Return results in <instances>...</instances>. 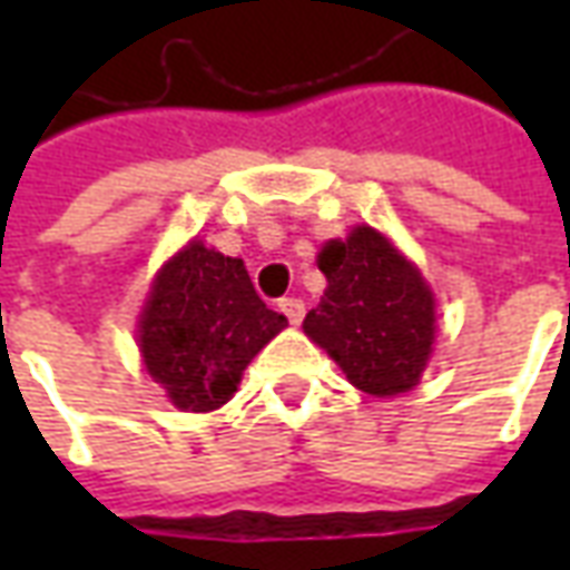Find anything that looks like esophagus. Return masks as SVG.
<instances>
[{
  "label": "esophagus",
  "mask_w": 570,
  "mask_h": 570,
  "mask_svg": "<svg viewBox=\"0 0 570 570\" xmlns=\"http://www.w3.org/2000/svg\"><path fill=\"white\" fill-rule=\"evenodd\" d=\"M277 308L284 311L289 323H302V317H305V302L302 298H281Z\"/></svg>",
  "instance_id": "1"
}]
</instances>
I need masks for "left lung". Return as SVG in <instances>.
Wrapping results in <instances>:
<instances>
[{
  "label": "left lung",
  "mask_w": 570,
  "mask_h": 570,
  "mask_svg": "<svg viewBox=\"0 0 570 570\" xmlns=\"http://www.w3.org/2000/svg\"><path fill=\"white\" fill-rule=\"evenodd\" d=\"M326 293L308 311L305 333L372 396L419 384L433 345V296L419 268L370 225L323 247Z\"/></svg>",
  "instance_id": "8db88e82"
}]
</instances>
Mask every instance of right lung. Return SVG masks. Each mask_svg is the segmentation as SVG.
Returning <instances> with one entry per match:
<instances>
[{
	"label": "right lung",
	"instance_id": "right-lung-1",
	"mask_svg": "<svg viewBox=\"0 0 570 570\" xmlns=\"http://www.w3.org/2000/svg\"><path fill=\"white\" fill-rule=\"evenodd\" d=\"M284 326V314L253 289L244 262L191 240L151 284L140 351L174 406L210 412L228 403L249 360Z\"/></svg>",
	"mask_w": 570,
	"mask_h": 570
}]
</instances>
